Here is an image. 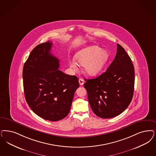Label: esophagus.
Instances as JSON below:
<instances>
[{
	"mask_svg": "<svg viewBox=\"0 0 156 156\" xmlns=\"http://www.w3.org/2000/svg\"><path fill=\"white\" fill-rule=\"evenodd\" d=\"M79 83H80V85L82 86V85H83V83H84V81H83V79H82V78H80L79 79Z\"/></svg>",
	"mask_w": 156,
	"mask_h": 156,
	"instance_id": "1",
	"label": "esophagus"
}]
</instances>
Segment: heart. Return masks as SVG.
Returning <instances> with one entry per match:
<instances>
[{
  "mask_svg": "<svg viewBox=\"0 0 156 156\" xmlns=\"http://www.w3.org/2000/svg\"><path fill=\"white\" fill-rule=\"evenodd\" d=\"M108 58L107 52L96 45L82 49L75 56L77 64L84 66V73L89 76L98 74L106 64ZM77 64L74 61L70 62L71 68L75 71L78 69Z\"/></svg>",
  "mask_w": 156,
  "mask_h": 156,
  "instance_id": "obj_1",
  "label": "heart"
}]
</instances>
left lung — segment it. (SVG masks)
I'll return each instance as SVG.
<instances>
[{"mask_svg": "<svg viewBox=\"0 0 156 156\" xmlns=\"http://www.w3.org/2000/svg\"><path fill=\"white\" fill-rule=\"evenodd\" d=\"M86 81L89 104L97 116L112 118L128 107L134 90V67L125 49L117 44V53L107 70Z\"/></svg>", "mask_w": 156, "mask_h": 156, "instance_id": "obj_1", "label": "left lung"}]
</instances>
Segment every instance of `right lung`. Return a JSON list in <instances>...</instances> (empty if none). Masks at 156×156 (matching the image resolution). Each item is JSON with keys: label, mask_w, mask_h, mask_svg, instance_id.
<instances>
[{"label": "right lung", "mask_w": 156, "mask_h": 156, "mask_svg": "<svg viewBox=\"0 0 156 156\" xmlns=\"http://www.w3.org/2000/svg\"><path fill=\"white\" fill-rule=\"evenodd\" d=\"M52 43L37 45L23 68V84L26 101L40 118L58 121L70 112L78 78L58 70L59 60L51 53Z\"/></svg>", "instance_id": "obj_1"}]
</instances>
